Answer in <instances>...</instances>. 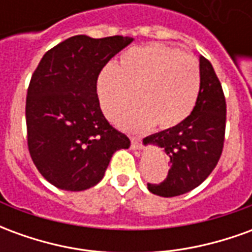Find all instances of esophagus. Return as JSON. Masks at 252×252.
Returning a JSON list of instances; mask_svg holds the SVG:
<instances>
[{"label": "esophagus", "instance_id": "obj_1", "mask_svg": "<svg viewBox=\"0 0 252 252\" xmlns=\"http://www.w3.org/2000/svg\"><path fill=\"white\" fill-rule=\"evenodd\" d=\"M131 147L133 150H140L142 148V140H140V137L131 136Z\"/></svg>", "mask_w": 252, "mask_h": 252}]
</instances>
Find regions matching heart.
I'll return each mask as SVG.
<instances>
[{"mask_svg":"<svg viewBox=\"0 0 252 252\" xmlns=\"http://www.w3.org/2000/svg\"><path fill=\"white\" fill-rule=\"evenodd\" d=\"M201 88L200 66L189 54L163 44L132 47L115 64H106L97 78L101 108L108 116L136 101L116 115L126 129L146 131L180 126L191 115Z\"/></svg>","mask_w":252,"mask_h":252,"instance_id":"1","label":"heart"}]
</instances>
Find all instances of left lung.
I'll return each instance as SVG.
<instances>
[{
	"mask_svg": "<svg viewBox=\"0 0 252 252\" xmlns=\"http://www.w3.org/2000/svg\"><path fill=\"white\" fill-rule=\"evenodd\" d=\"M201 88L191 115L180 126L143 139L144 144L162 147L169 155L170 170L160 184H147L160 197L185 194L201 185L221 157L227 104L221 83L211 62L200 57Z\"/></svg>",
	"mask_w": 252,
	"mask_h": 252,
	"instance_id": "1",
	"label": "left lung"
}]
</instances>
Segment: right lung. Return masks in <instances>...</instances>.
Wrapping results in <instances>:
<instances>
[{
  "label": "right lung",
  "mask_w": 252,
  "mask_h": 252,
  "mask_svg": "<svg viewBox=\"0 0 252 252\" xmlns=\"http://www.w3.org/2000/svg\"><path fill=\"white\" fill-rule=\"evenodd\" d=\"M132 40L72 36L48 50L32 74L25 104L28 150L39 173L59 189L97 185L112 155L131 144L105 119L97 78Z\"/></svg>",
  "instance_id": "1"
}]
</instances>
